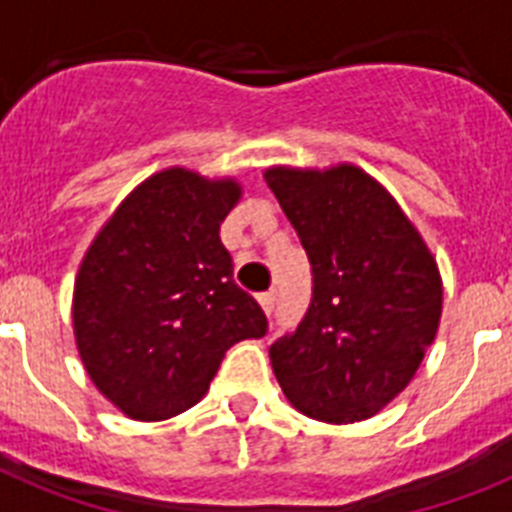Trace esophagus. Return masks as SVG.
<instances>
[{
    "mask_svg": "<svg viewBox=\"0 0 512 512\" xmlns=\"http://www.w3.org/2000/svg\"><path fill=\"white\" fill-rule=\"evenodd\" d=\"M259 303H261V308H264V314H272L274 303H277V293H274V290H269V293H261Z\"/></svg>",
    "mask_w": 512,
    "mask_h": 512,
    "instance_id": "esophagus-1",
    "label": "esophagus"
}]
</instances>
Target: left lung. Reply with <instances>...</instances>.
<instances>
[{
    "label": "left lung",
    "instance_id": "8db88e82",
    "mask_svg": "<svg viewBox=\"0 0 512 512\" xmlns=\"http://www.w3.org/2000/svg\"><path fill=\"white\" fill-rule=\"evenodd\" d=\"M314 269L293 335L269 348L287 403L324 424L377 416L416 377L442 319V277L390 190L350 162L266 167Z\"/></svg>",
    "mask_w": 512,
    "mask_h": 512
}]
</instances>
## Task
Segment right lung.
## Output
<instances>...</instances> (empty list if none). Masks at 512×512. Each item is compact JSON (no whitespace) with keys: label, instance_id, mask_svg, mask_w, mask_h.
I'll list each match as a JSON object with an SVG mask.
<instances>
[{"label":"right lung","instance_id":"add662e5","mask_svg":"<svg viewBox=\"0 0 512 512\" xmlns=\"http://www.w3.org/2000/svg\"><path fill=\"white\" fill-rule=\"evenodd\" d=\"M235 177L167 167L135 185L78 266L73 332L96 390L133 421H167L209 390L227 350L266 335L232 280L219 225Z\"/></svg>","mask_w":512,"mask_h":512}]
</instances>
